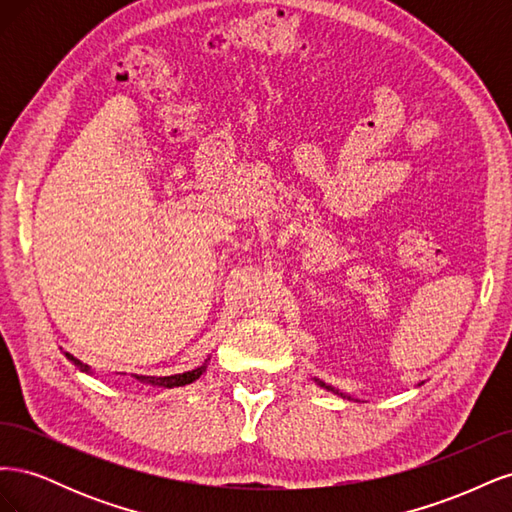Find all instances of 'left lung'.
<instances>
[{"label":"left lung","instance_id":"8db88e82","mask_svg":"<svg viewBox=\"0 0 512 512\" xmlns=\"http://www.w3.org/2000/svg\"><path fill=\"white\" fill-rule=\"evenodd\" d=\"M318 386H322V389H327V391H331V393H335V395H339V397H346V399H352L350 395H346V393H342L339 389H335V386H331V384H327V382H322L320 378H312Z\"/></svg>","mask_w":512,"mask_h":512}]
</instances>
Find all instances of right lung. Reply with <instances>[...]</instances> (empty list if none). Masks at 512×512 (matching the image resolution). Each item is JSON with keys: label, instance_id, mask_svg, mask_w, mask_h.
Segmentation results:
<instances>
[{"label": "right lung", "instance_id": "right-lung-1", "mask_svg": "<svg viewBox=\"0 0 512 512\" xmlns=\"http://www.w3.org/2000/svg\"><path fill=\"white\" fill-rule=\"evenodd\" d=\"M64 354H66V359H68L74 367H79V369L83 371V374L96 376V371L91 369L87 363L76 359L74 354H70V352H64ZM209 359H211V356H209ZM209 359H205V363L200 365V367H194V369H190V371H183V374H173V376H138V374H132V378H136L138 382H143V384H149V386H158V389H177V386L192 384V382H196L200 376H203L205 371H207ZM115 374H123V371H115ZM123 376H126V374H123Z\"/></svg>", "mask_w": 512, "mask_h": 512}]
</instances>
